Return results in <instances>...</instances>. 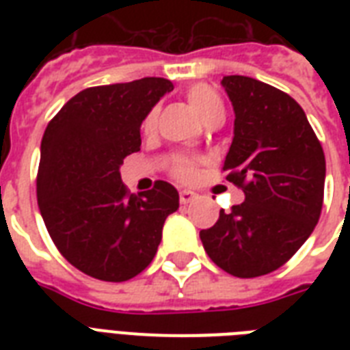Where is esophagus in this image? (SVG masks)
I'll list each match as a JSON object with an SVG mask.
<instances>
[{"instance_id":"1","label":"esophagus","mask_w":350,"mask_h":350,"mask_svg":"<svg viewBox=\"0 0 350 350\" xmlns=\"http://www.w3.org/2000/svg\"><path fill=\"white\" fill-rule=\"evenodd\" d=\"M196 198H198L196 192H192V191H181V192H180V202L183 203V205H187V203L194 202Z\"/></svg>"}]
</instances>
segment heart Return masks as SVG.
Returning <instances> with one entry per match:
<instances>
[{"mask_svg":"<svg viewBox=\"0 0 350 350\" xmlns=\"http://www.w3.org/2000/svg\"><path fill=\"white\" fill-rule=\"evenodd\" d=\"M187 101H189V105L198 112V116L202 118L205 123H211V121L216 120H224V101H221V98L216 94V90L211 89L208 85H192L191 89L187 90ZM156 123H158V109H152V111L147 114L145 121H143V129L147 132H152ZM172 174L183 181H192L194 180V176H196L194 161L187 158L176 159L174 165H172Z\"/></svg>","mask_w":350,"mask_h":350,"instance_id":"b5f03b06","label":"heart"}]
</instances>
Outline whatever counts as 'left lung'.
<instances>
[{
	"mask_svg": "<svg viewBox=\"0 0 350 350\" xmlns=\"http://www.w3.org/2000/svg\"><path fill=\"white\" fill-rule=\"evenodd\" d=\"M234 137L225 180L245 202L200 232L208 258L236 278L287 263L314 230L323 205L325 154L298 101L247 76H225Z\"/></svg>",
	"mask_w": 350,
	"mask_h": 350,
	"instance_id": "obj_1",
	"label": "left lung"
}]
</instances>
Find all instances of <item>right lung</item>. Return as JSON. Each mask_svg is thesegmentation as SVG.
I'll return each instance as SVG.
<instances>
[{
    "label": "right lung",
    "instance_id": "obj_1",
    "mask_svg": "<svg viewBox=\"0 0 350 350\" xmlns=\"http://www.w3.org/2000/svg\"><path fill=\"white\" fill-rule=\"evenodd\" d=\"M165 78L90 87L49 121L41 139L36 194L45 227L65 260L101 282H126L156 256L165 219L180 196L167 181L131 194L123 159L139 150V126L161 96Z\"/></svg>",
    "mask_w": 350,
    "mask_h": 350
}]
</instances>
